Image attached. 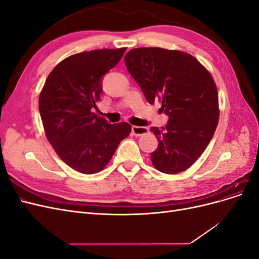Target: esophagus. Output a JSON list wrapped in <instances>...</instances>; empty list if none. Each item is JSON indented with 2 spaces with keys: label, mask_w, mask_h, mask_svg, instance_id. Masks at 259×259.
I'll return each instance as SVG.
<instances>
[{
  "label": "esophagus",
  "mask_w": 259,
  "mask_h": 259,
  "mask_svg": "<svg viewBox=\"0 0 259 259\" xmlns=\"http://www.w3.org/2000/svg\"><path fill=\"white\" fill-rule=\"evenodd\" d=\"M132 132L135 136H142V135L147 134L149 130H148V127H145V126H133Z\"/></svg>",
  "instance_id": "obj_1"
}]
</instances>
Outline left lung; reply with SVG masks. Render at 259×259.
Wrapping results in <instances>:
<instances>
[{
  "mask_svg": "<svg viewBox=\"0 0 259 259\" xmlns=\"http://www.w3.org/2000/svg\"><path fill=\"white\" fill-rule=\"evenodd\" d=\"M125 66L147 100L162 104L169 120L151 127L159 142L151 153L153 166L178 174L197 161L213 137L219 120L218 93L213 76L192 55L161 48L131 50Z\"/></svg>",
  "mask_w": 259,
  "mask_h": 259,
  "instance_id": "1",
  "label": "left lung"
}]
</instances>
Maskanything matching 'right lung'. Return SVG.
<instances>
[{"label":"right lung","mask_w":259,"mask_h":259,"mask_svg":"<svg viewBox=\"0 0 259 259\" xmlns=\"http://www.w3.org/2000/svg\"><path fill=\"white\" fill-rule=\"evenodd\" d=\"M125 51L103 49L71 55L52 70L38 96L46 138L59 158L79 173L103 170L132 131L126 122L109 124L92 112L103 92V75Z\"/></svg>","instance_id":"obj_1"}]
</instances>
